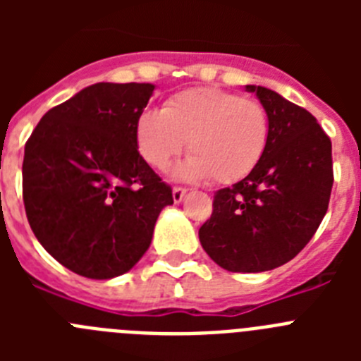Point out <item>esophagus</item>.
Returning <instances> with one entry per match:
<instances>
[{
  "mask_svg": "<svg viewBox=\"0 0 361 361\" xmlns=\"http://www.w3.org/2000/svg\"><path fill=\"white\" fill-rule=\"evenodd\" d=\"M171 193H173V202L175 204H178V202H183V199H184V195H186V188H173V191H171Z\"/></svg>",
  "mask_w": 361,
  "mask_h": 361,
  "instance_id": "34e87169",
  "label": "esophagus"
}]
</instances>
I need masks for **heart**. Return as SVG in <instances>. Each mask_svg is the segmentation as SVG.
Instances as JSON below:
<instances>
[{"mask_svg":"<svg viewBox=\"0 0 361 361\" xmlns=\"http://www.w3.org/2000/svg\"><path fill=\"white\" fill-rule=\"evenodd\" d=\"M271 135L269 111L260 101L222 88H190L161 110L142 111L135 142L149 166L164 170L188 141V157L175 177L235 184L262 161Z\"/></svg>","mask_w":361,"mask_h":361,"instance_id":"heart-1","label":"heart"}]
</instances>
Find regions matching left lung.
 <instances>
[{
    "mask_svg": "<svg viewBox=\"0 0 361 361\" xmlns=\"http://www.w3.org/2000/svg\"><path fill=\"white\" fill-rule=\"evenodd\" d=\"M267 108L271 135L262 161L240 183L215 193L199 229L204 251L233 273L283 266L312 238L333 188L331 139L305 108L247 85Z\"/></svg>",
    "mask_w": 361,
    "mask_h": 361,
    "instance_id": "obj_1",
    "label": "left lung"
}]
</instances>
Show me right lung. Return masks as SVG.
<instances>
[{"label":"right lung","mask_w":361,"mask_h":361,"mask_svg":"<svg viewBox=\"0 0 361 361\" xmlns=\"http://www.w3.org/2000/svg\"><path fill=\"white\" fill-rule=\"evenodd\" d=\"M155 86L97 82L43 116L25 145L23 202L57 262L86 279L132 269L171 188L141 157L135 124Z\"/></svg>","instance_id":"add662e5"}]
</instances>
